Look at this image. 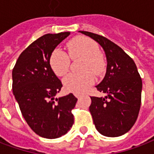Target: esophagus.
<instances>
[{
  "label": "esophagus",
  "mask_w": 154,
  "mask_h": 154,
  "mask_svg": "<svg viewBox=\"0 0 154 154\" xmlns=\"http://www.w3.org/2000/svg\"><path fill=\"white\" fill-rule=\"evenodd\" d=\"M75 96L77 98H79L80 97V94H75Z\"/></svg>",
  "instance_id": "1"
}]
</instances>
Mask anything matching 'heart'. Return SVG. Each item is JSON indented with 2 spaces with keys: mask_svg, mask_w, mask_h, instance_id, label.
Instances as JSON below:
<instances>
[{
  "mask_svg": "<svg viewBox=\"0 0 154 154\" xmlns=\"http://www.w3.org/2000/svg\"><path fill=\"white\" fill-rule=\"evenodd\" d=\"M69 55L72 60L83 58L81 74H69L64 79L66 90L75 94H82L94 83L95 75H100L105 68V60L99 52L98 45L92 39L84 36L74 38L67 43ZM62 50L57 49L50 57V66L57 76H63L68 72L70 58Z\"/></svg>",
  "mask_w": 154,
  "mask_h": 154,
  "instance_id": "obj_1",
  "label": "heart"
}]
</instances>
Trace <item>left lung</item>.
I'll list each match as a JSON object with an SVG mask.
<instances>
[{
	"label": "left lung",
	"mask_w": 154,
	"mask_h": 154,
	"mask_svg": "<svg viewBox=\"0 0 154 154\" xmlns=\"http://www.w3.org/2000/svg\"><path fill=\"white\" fill-rule=\"evenodd\" d=\"M99 43L106 57L105 77L96 88L104 97H91L94 124L104 136L118 137L135 123L141 105L142 79L136 65L122 48L103 36L79 31Z\"/></svg>",
	"instance_id": "obj_1"
}]
</instances>
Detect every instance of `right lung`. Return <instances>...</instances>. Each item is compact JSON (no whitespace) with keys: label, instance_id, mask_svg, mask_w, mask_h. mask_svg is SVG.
Listing matches in <instances>:
<instances>
[{"label":"right lung","instance_id":"1","mask_svg":"<svg viewBox=\"0 0 154 154\" xmlns=\"http://www.w3.org/2000/svg\"><path fill=\"white\" fill-rule=\"evenodd\" d=\"M69 32L48 33L20 54L12 71V90L27 124L46 139L66 134L74 124L71 111L77 98L72 94L55 97L62 84L50 66L54 49Z\"/></svg>","mask_w":154,"mask_h":154}]
</instances>
